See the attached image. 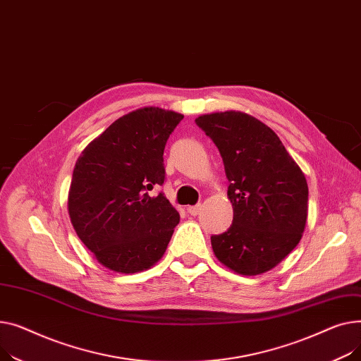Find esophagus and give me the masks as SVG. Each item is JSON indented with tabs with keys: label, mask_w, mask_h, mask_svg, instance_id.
I'll list each match as a JSON object with an SVG mask.
<instances>
[{
	"label": "esophagus",
	"mask_w": 361,
	"mask_h": 361,
	"mask_svg": "<svg viewBox=\"0 0 361 361\" xmlns=\"http://www.w3.org/2000/svg\"><path fill=\"white\" fill-rule=\"evenodd\" d=\"M200 211H201V205H200V204H198V205H190V207H188V213H189L190 216H198Z\"/></svg>",
	"instance_id": "obj_1"
}]
</instances>
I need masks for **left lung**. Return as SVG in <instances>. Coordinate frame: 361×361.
<instances>
[{
    "label": "left lung",
    "instance_id": "8db88e82",
    "mask_svg": "<svg viewBox=\"0 0 361 361\" xmlns=\"http://www.w3.org/2000/svg\"><path fill=\"white\" fill-rule=\"evenodd\" d=\"M200 128L214 141L230 182L233 223L211 236L216 258L240 275H259L298 246L306 227L309 188L279 135L239 111L201 115Z\"/></svg>",
    "mask_w": 361,
    "mask_h": 361
}]
</instances>
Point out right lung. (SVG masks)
<instances>
[{
    "label": "right lung",
    "mask_w": 361,
    "mask_h": 361,
    "mask_svg": "<svg viewBox=\"0 0 361 361\" xmlns=\"http://www.w3.org/2000/svg\"><path fill=\"white\" fill-rule=\"evenodd\" d=\"M183 115L141 108L116 119L77 159L68 214L80 240L99 264L134 274L164 255L179 213L164 194L163 152Z\"/></svg>",
    "instance_id": "add662e5"
}]
</instances>
